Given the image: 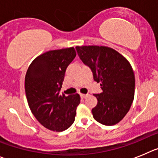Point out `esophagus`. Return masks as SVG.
Wrapping results in <instances>:
<instances>
[{
  "label": "esophagus",
  "instance_id": "esophagus-1",
  "mask_svg": "<svg viewBox=\"0 0 158 158\" xmlns=\"http://www.w3.org/2000/svg\"><path fill=\"white\" fill-rule=\"evenodd\" d=\"M80 97L81 98H85L86 97V94H80Z\"/></svg>",
  "mask_w": 158,
  "mask_h": 158
}]
</instances>
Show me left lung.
Here are the masks:
<instances>
[{
    "instance_id": "left-lung-1",
    "label": "left lung",
    "mask_w": 158,
    "mask_h": 158,
    "mask_svg": "<svg viewBox=\"0 0 158 158\" xmlns=\"http://www.w3.org/2000/svg\"><path fill=\"white\" fill-rule=\"evenodd\" d=\"M82 61L93 72L94 80L100 82L102 93L94 94L97 106L94 118L102 124L118 123L130 109L135 96V75L129 61L120 52L107 46H76Z\"/></svg>"
}]
</instances>
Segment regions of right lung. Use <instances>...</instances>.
Listing matches in <instances>:
<instances>
[{
    "label": "right lung",
    "mask_w": 158,
    "mask_h": 158,
    "mask_svg": "<svg viewBox=\"0 0 158 158\" xmlns=\"http://www.w3.org/2000/svg\"><path fill=\"white\" fill-rule=\"evenodd\" d=\"M76 56L73 47L48 51L34 60L25 76V92L31 113L42 126L53 131L70 127L80 103L78 94H60L67 68Z\"/></svg>",
    "instance_id": "right-lung-1"
}]
</instances>
